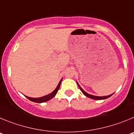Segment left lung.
<instances>
[{
	"instance_id": "obj_1",
	"label": "left lung",
	"mask_w": 134,
	"mask_h": 134,
	"mask_svg": "<svg viewBox=\"0 0 134 134\" xmlns=\"http://www.w3.org/2000/svg\"><path fill=\"white\" fill-rule=\"evenodd\" d=\"M77 85L78 86H79V89L81 90V91H82V93L85 95V96H87V97H90V98L91 99H96V100H101V99H107L108 98V97H111V96L113 95V94H111V95H109V96H103V97H99V96H92V95H90V94H88L87 93H86L85 91H84L83 90V89H82L81 87L80 86H79V85L77 83Z\"/></svg>"
}]
</instances>
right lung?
<instances>
[{"instance_id":"obj_1","label":"right lung","mask_w":134,"mask_h":134,"mask_svg":"<svg viewBox=\"0 0 134 134\" xmlns=\"http://www.w3.org/2000/svg\"><path fill=\"white\" fill-rule=\"evenodd\" d=\"M61 81H62V79L60 81L59 83V85H57V87L56 89H55V90H54V91H53L51 93L49 94V95H47V96H43V97H39V98H32V97H27V96H26V97L27 99H29V100H31V101H32V102H36V103H43V102H47V101L50 100L51 99H52L53 97H55V96L57 94V91H58L59 89L60 85H61Z\"/></svg>"}]
</instances>
